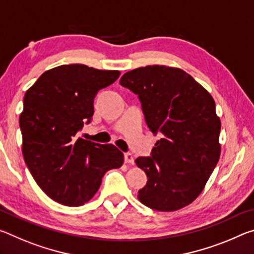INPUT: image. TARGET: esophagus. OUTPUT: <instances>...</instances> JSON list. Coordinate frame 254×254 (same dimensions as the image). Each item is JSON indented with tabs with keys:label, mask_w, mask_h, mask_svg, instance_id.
I'll return each mask as SVG.
<instances>
[{
	"label": "esophagus",
	"mask_w": 254,
	"mask_h": 254,
	"mask_svg": "<svg viewBox=\"0 0 254 254\" xmlns=\"http://www.w3.org/2000/svg\"><path fill=\"white\" fill-rule=\"evenodd\" d=\"M124 161H126V163H128V165H134V158H133L132 153H124Z\"/></svg>",
	"instance_id": "34e87169"
}]
</instances>
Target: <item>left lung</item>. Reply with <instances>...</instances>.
<instances>
[{
	"label": "left lung",
	"mask_w": 254,
	"mask_h": 254,
	"mask_svg": "<svg viewBox=\"0 0 254 254\" xmlns=\"http://www.w3.org/2000/svg\"><path fill=\"white\" fill-rule=\"evenodd\" d=\"M120 84L139 96L149 128L160 135L151 157L135 160L148 177L137 198L160 212L192 203L221 156V121L212 95L186 71L160 65L127 71Z\"/></svg>",
	"instance_id": "obj_1"
}]
</instances>
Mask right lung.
<instances>
[{
	"mask_svg": "<svg viewBox=\"0 0 254 254\" xmlns=\"http://www.w3.org/2000/svg\"><path fill=\"white\" fill-rule=\"evenodd\" d=\"M121 72L79 64L45 71L23 98L20 114L24 161L45 194L59 204L80 206L96 194L106 171L124 156L113 144L78 136L94 114V98Z\"/></svg>",
	"mask_w": 254,
	"mask_h": 254,
	"instance_id": "1",
	"label": "right lung"
}]
</instances>
